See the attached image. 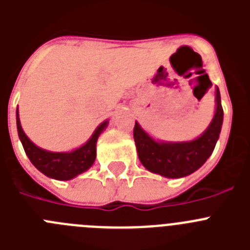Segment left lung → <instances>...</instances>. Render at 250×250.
Here are the masks:
<instances>
[{
    "label": "left lung",
    "mask_w": 250,
    "mask_h": 250,
    "mask_svg": "<svg viewBox=\"0 0 250 250\" xmlns=\"http://www.w3.org/2000/svg\"><path fill=\"white\" fill-rule=\"evenodd\" d=\"M209 86H211L210 80ZM215 103L216 107L211 123L199 138L191 141H156L141 129L136 121L134 140L141 164L151 173L171 179L183 178L196 171L211 155L222 130L224 112L218 87L215 90Z\"/></svg>",
    "instance_id": "left-lung-1"
}]
</instances>
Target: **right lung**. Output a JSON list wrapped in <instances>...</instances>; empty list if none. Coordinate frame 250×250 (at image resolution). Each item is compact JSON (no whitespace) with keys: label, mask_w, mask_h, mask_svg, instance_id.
<instances>
[{"label":"right lung","mask_w":250,"mask_h":250,"mask_svg":"<svg viewBox=\"0 0 250 250\" xmlns=\"http://www.w3.org/2000/svg\"><path fill=\"white\" fill-rule=\"evenodd\" d=\"M16 123L22 146L35 167L48 178L56 180H70L90 169V167L94 164L96 158V141L101 132L107 126L109 121L105 120L101 123L86 144L68 152L47 151L36 146L22 130L19 118V107L16 111Z\"/></svg>","instance_id":"obj_1"}]
</instances>
